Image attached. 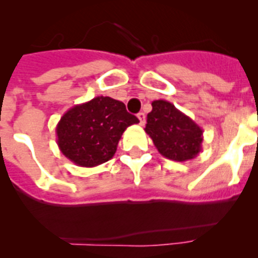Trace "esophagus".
Here are the masks:
<instances>
[{
  "instance_id": "1",
  "label": "esophagus",
  "mask_w": 258,
  "mask_h": 258,
  "mask_svg": "<svg viewBox=\"0 0 258 258\" xmlns=\"http://www.w3.org/2000/svg\"><path fill=\"white\" fill-rule=\"evenodd\" d=\"M137 116H138V118H140V124L145 125V122H146V115H145V113L140 112Z\"/></svg>"
}]
</instances>
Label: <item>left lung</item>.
Listing matches in <instances>:
<instances>
[{"label":"left lung","instance_id":"1","mask_svg":"<svg viewBox=\"0 0 258 258\" xmlns=\"http://www.w3.org/2000/svg\"><path fill=\"white\" fill-rule=\"evenodd\" d=\"M145 131L157 151L173 161H187L202 151L203 129L168 101L152 102Z\"/></svg>","mask_w":258,"mask_h":258}]
</instances>
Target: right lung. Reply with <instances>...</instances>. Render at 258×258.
<instances>
[{
	"instance_id": "obj_1",
	"label": "right lung",
	"mask_w": 258,
	"mask_h": 258,
	"mask_svg": "<svg viewBox=\"0 0 258 258\" xmlns=\"http://www.w3.org/2000/svg\"><path fill=\"white\" fill-rule=\"evenodd\" d=\"M138 122L122 102L101 95L61 116L55 129L56 143L72 163L93 168L111 160L125 129Z\"/></svg>"
}]
</instances>
